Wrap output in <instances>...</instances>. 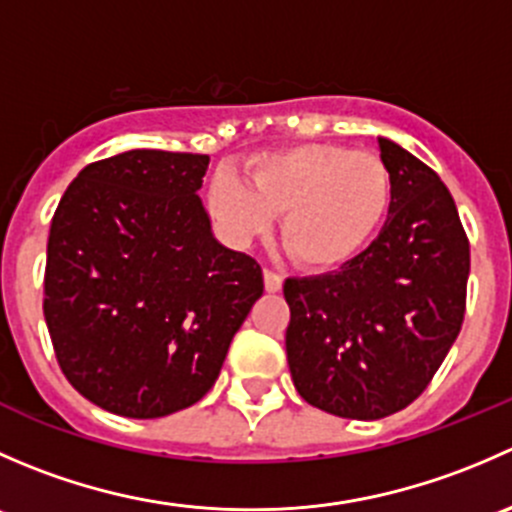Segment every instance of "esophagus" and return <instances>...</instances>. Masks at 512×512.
Instances as JSON below:
<instances>
[{"label":"esophagus","instance_id":"34e87169","mask_svg":"<svg viewBox=\"0 0 512 512\" xmlns=\"http://www.w3.org/2000/svg\"><path fill=\"white\" fill-rule=\"evenodd\" d=\"M262 277H265L267 292H280V289H282V277L280 275H275L272 270H265V272H262Z\"/></svg>","mask_w":512,"mask_h":512}]
</instances>
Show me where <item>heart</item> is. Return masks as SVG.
<instances>
[{"mask_svg":"<svg viewBox=\"0 0 512 512\" xmlns=\"http://www.w3.org/2000/svg\"><path fill=\"white\" fill-rule=\"evenodd\" d=\"M247 184L218 175L210 210L232 235L255 237L280 218V242L309 272H334L354 262L384 227L394 203V178L376 153L332 143L280 148L247 163Z\"/></svg>","mask_w":512,"mask_h":512,"instance_id":"heart-1","label":"heart"}]
</instances>
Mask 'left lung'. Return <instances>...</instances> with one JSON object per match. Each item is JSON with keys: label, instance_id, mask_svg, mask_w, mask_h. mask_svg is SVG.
Masks as SVG:
<instances>
[{"label": "left lung", "instance_id": "8db88e82", "mask_svg": "<svg viewBox=\"0 0 512 512\" xmlns=\"http://www.w3.org/2000/svg\"><path fill=\"white\" fill-rule=\"evenodd\" d=\"M394 203L347 267L285 282L294 389L327 414L376 421L431 384L461 332L471 245L443 180L389 138Z\"/></svg>", "mask_w": 512, "mask_h": 512}]
</instances>
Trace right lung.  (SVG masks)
I'll list each match as a JSON object with an SVG mask.
<instances>
[{
  "label": "right lung",
  "instance_id": "right-lung-1",
  "mask_svg": "<svg viewBox=\"0 0 512 512\" xmlns=\"http://www.w3.org/2000/svg\"><path fill=\"white\" fill-rule=\"evenodd\" d=\"M210 158L138 148L86 165L49 230L44 319L56 361L111 414L160 418L213 389L262 297V270L213 237Z\"/></svg>",
  "mask_w": 512,
  "mask_h": 512
}]
</instances>
